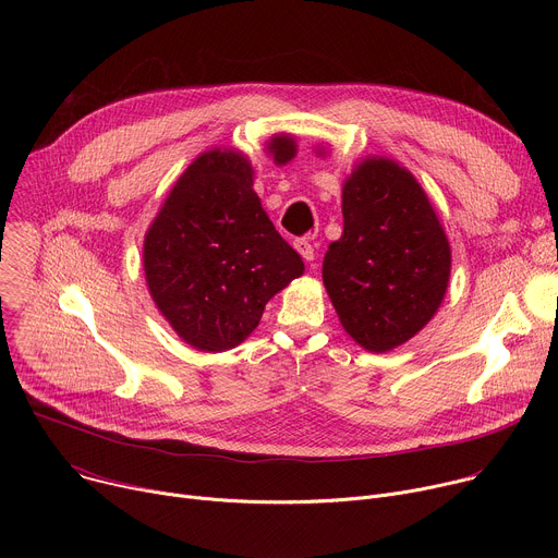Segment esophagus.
<instances>
[{
    "mask_svg": "<svg viewBox=\"0 0 558 558\" xmlns=\"http://www.w3.org/2000/svg\"><path fill=\"white\" fill-rule=\"evenodd\" d=\"M293 247H295V252H298L306 263H313V260H315V250H313L308 238H298V241L293 243Z\"/></svg>",
    "mask_w": 558,
    "mask_h": 558,
    "instance_id": "obj_1",
    "label": "esophagus"
}]
</instances>
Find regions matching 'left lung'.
Masks as SVG:
<instances>
[{"label":"left lung","mask_w":558,"mask_h":558,"mask_svg":"<svg viewBox=\"0 0 558 558\" xmlns=\"http://www.w3.org/2000/svg\"><path fill=\"white\" fill-rule=\"evenodd\" d=\"M342 238L329 245L325 287L347 333L384 353L411 340L439 308L450 247L415 177L366 158L342 190Z\"/></svg>","instance_id":"left-lung-1"}]
</instances>
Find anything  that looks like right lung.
Here are the masks:
<instances>
[{
  "instance_id": "add662e5",
  "label": "right lung",
  "mask_w": 558,
  "mask_h": 558,
  "mask_svg": "<svg viewBox=\"0 0 558 558\" xmlns=\"http://www.w3.org/2000/svg\"><path fill=\"white\" fill-rule=\"evenodd\" d=\"M269 151L276 163H287L293 138L276 136ZM252 185L245 156L205 151L145 235L149 293L172 329L201 351L241 344L258 327L265 304L304 271Z\"/></svg>"
}]
</instances>
